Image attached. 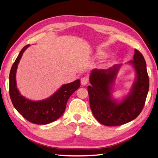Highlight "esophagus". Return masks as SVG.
Here are the masks:
<instances>
[{
	"instance_id": "1",
	"label": "esophagus",
	"mask_w": 158,
	"mask_h": 158,
	"mask_svg": "<svg viewBox=\"0 0 158 158\" xmlns=\"http://www.w3.org/2000/svg\"><path fill=\"white\" fill-rule=\"evenodd\" d=\"M81 83L82 85H86L88 83V79L87 77H83L81 79Z\"/></svg>"
}]
</instances>
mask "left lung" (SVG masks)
<instances>
[{
    "label": "left lung",
    "mask_w": 158,
    "mask_h": 158,
    "mask_svg": "<svg viewBox=\"0 0 158 158\" xmlns=\"http://www.w3.org/2000/svg\"><path fill=\"white\" fill-rule=\"evenodd\" d=\"M129 63L135 69L136 81L121 102L113 99L112 85L121 64L108 69H93L88 86L92 112L98 122L107 126L128 123L139 116L145 105L149 88L146 62L142 53L135 49L133 60Z\"/></svg>",
    "instance_id": "8db88e82"
}]
</instances>
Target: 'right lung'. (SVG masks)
<instances>
[{
  "instance_id": "1",
  "label": "right lung",
  "mask_w": 158,
  "mask_h": 158,
  "mask_svg": "<svg viewBox=\"0 0 158 158\" xmlns=\"http://www.w3.org/2000/svg\"><path fill=\"white\" fill-rule=\"evenodd\" d=\"M30 45L23 47L17 57L9 74V95L13 105L20 115L30 122L45 125L59 119L66 109L70 96L80 87L79 79L64 84L48 98L33 101L20 94L16 85V71L23 53Z\"/></svg>"
}]
</instances>
